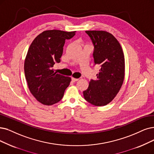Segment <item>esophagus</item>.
<instances>
[{
    "label": "esophagus",
    "mask_w": 154,
    "mask_h": 154,
    "mask_svg": "<svg viewBox=\"0 0 154 154\" xmlns=\"http://www.w3.org/2000/svg\"><path fill=\"white\" fill-rule=\"evenodd\" d=\"M71 79H72V81L73 82H77V81L79 80L78 78H72Z\"/></svg>",
    "instance_id": "1"
}]
</instances>
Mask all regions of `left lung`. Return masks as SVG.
I'll use <instances>...</instances> for the list:
<instances>
[{
  "instance_id": "obj_1",
  "label": "left lung",
  "mask_w": 154,
  "mask_h": 154,
  "mask_svg": "<svg viewBox=\"0 0 154 154\" xmlns=\"http://www.w3.org/2000/svg\"><path fill=\"white\" fill-rule=\"evenodd\" d=\"M94 45L95 64L100 69L96 79H91L85 99L95 106H103L118 94L124 82L125 62L122 47L114 36L106 31H86Z\"/></svg>"
}]
</instances>
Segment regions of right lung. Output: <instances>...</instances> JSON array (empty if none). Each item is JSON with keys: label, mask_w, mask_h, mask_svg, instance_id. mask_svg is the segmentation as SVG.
<instances>
[{"label": "right lung", "mask_w": 154, "mask_h": 154, "mask_svg": "<svg viewBox=\"0 0 154 154\" xmlns=\"http://www.w3.org/2000/svg\"><path fill=\"white\" fill-rule=\"evenodd\" d=\"M76 32L46 30L31 44L24 64V75L32 94L44 105L59 102L71 81L70 77L54 72L52 67L60 63L66 40L72 38Z\"/></svg>", "instance_id": "obj_1"}]
</instances>
